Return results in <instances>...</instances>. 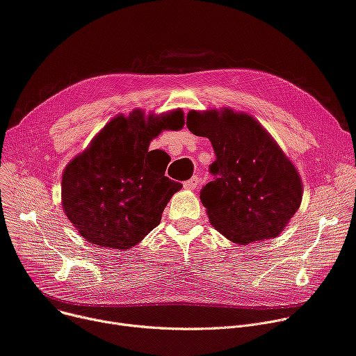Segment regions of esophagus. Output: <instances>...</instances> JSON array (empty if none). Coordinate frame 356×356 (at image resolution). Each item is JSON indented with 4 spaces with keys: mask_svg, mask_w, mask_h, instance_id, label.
Returning <instances> with one entry per match:
<instances>
[{
    "mask_svg": "<svg viewBox=\"0 0 356 356\" xmlns=\"http://www.w3.org/2000/svg\"><path fill=\"white\" fill-rule=\"evenodd\" d=\"M197 184H199V177L197 176H193L191 180H187V181L183 183L184 188H187V191H195Z\"/></svg>",
    "mask_w": 356,
    "mask_h": 356,
    "instance_id": "esophagus-1",
    "label": "esophagus"
}]
</instances>
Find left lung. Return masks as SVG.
Returning <instances> with one entry per match:
<instances>
[{
	"label": "left lung",
	"instance_id": "left-lung-1",
	"mask_svg": "<svg viewBox=\"0 0 356 356\" xmlns=\"http://www.w3.org/2000/svg\"><path fill=\"white\" fill-rule=\"evenodd\" d=\"M186 126L207 137L215 176L200 193L209 222L238 245L276 238L300 206L298 169L254 117L229 107L191 110Z\"/></svg>",
	"mask_w": 356,
	"mask_h": 356
}]
</instances>
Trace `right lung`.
I'll return each mask as SVG.
<instances>
[{
	"label": "right lung",
	"instance_id": "add662e5",
	"mask_svg": "<svg viewBox=\"0 0 356 356\" xmlns=\"http://www.w3.org/2000/svg\"><path fill=\"white\" fill-rule=\"evenodd\" d=\"M184 113L117 114L65 165L61 203L83 238L100 248L126 250L146 238L183 187L164 176L169 156L149 152L163 130H180Z\"/></svg>",
	"mask_w": 356,
	"mask_h": 356
}]
</instances>
